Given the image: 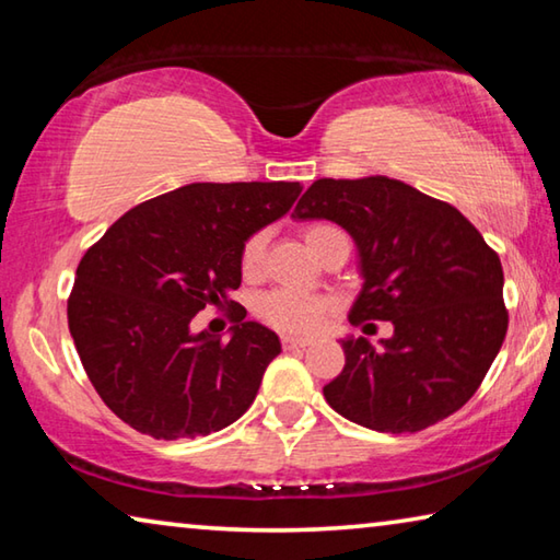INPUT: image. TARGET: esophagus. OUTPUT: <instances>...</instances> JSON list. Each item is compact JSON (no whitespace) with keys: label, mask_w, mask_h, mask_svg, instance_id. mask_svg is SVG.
<instances>
[{"label":"esophagus","mask_w":560,"mask_h":560,"mask_svg":"<svg viewBox=\"0 0 560 560\" xmlns=\"http://www.w3.org/2000/svg\"><path fill=\"white\" fill-rule=\"evenodd\" d=\"M314 343V340L311 338H299V336H281V346H283V350H299V348H306V346H311Z\"/></svg>","instance_id":"1"}]
</instances>
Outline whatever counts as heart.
Returning <instances> with one entry per match:
<instances>
[{
  "instance_id": "obj_1",
  "label": "heart",
  "mask_w": 560,
  "mask_h": 560,
  "mask_svg": "<svg viewBox=\"0 0 560 560\" xmlns=\"http://www.w3.org/2000/svg\"><path fill=\"white\" fill-rule=\"evenodd\" d=\"M326 230H330L328 224H314L303 232L308 249H314L316 240ZM264 249H267V234L264 232L252 234L249 240H246L240 259L244 277H257L264 264ZM328 311L330 299L296 289H273L269 293H264L257 301V314L267 320L269 326L287 330V334H306V330H314L320 320H324Z\"/></svg>"
}]
</instances>
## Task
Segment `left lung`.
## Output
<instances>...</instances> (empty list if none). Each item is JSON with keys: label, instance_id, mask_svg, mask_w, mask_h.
<instances>
[{"label": "left lung", "instance_id": "obj_1", "mask_svg": "<svg viewBox=\"0 0 560 560\" xmlns=\"http://www.w3.org/2000/svg\"><path fill=\"white\" fill-rule=\"evenodd\" d=\"M293 220H328L353 236L363 289L348 320H390L377 346L340 338L346 365L324 387L346 420L375 432H417L477 393L504 343V271L457 207L400 179L320 177Z\"/></svg>", "mask_w": 560, "mask_h": 560}]
</instances>
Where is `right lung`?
Listing matches in <instances>:
<instances>
[{
    "instance_id": "add662e5",
    "label": "right lung",
    "mask_w": 560,
    "mask_h": 560,
    "mask_svg": "<svg viewBox=\"0 0 560 560\" xmlns=\"http://www.w3.org/2000/svg\"><path fill=\"white\" fill-rule=\"evenodd\" d=\"M301 183H192L132 207L75 269L69 330L101 400L155 440L220 432L249 410L279 336L230 299L242 246L281 220ZM235 308L231 340L195 335L205 305Z\"/></svg>"
}]
</instances>
